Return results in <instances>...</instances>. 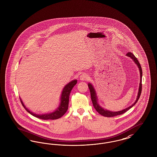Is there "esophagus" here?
<instances>
[{"instance_id": "1", "label": "esophagus", "mask_w": 157, "mask_h": 157, "mask_svg": "<svg viewBox=\"0 0 157 157\" xmlns=\"http://www.w3.org/2000/svg\"><path fill=\"white\" fill-rule=\"evenodd\" d=\"M80 80L81 81H86L88 79V75L86 74H82L79 77Z\"/></svg>"}]
</instances>
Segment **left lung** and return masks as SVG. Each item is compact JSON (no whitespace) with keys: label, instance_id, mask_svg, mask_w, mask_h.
I'll list each match as a JSON object with an SVG mask.
<instances>
[{"label":"left lung","instance_id":"obj_1","mask_svg":"<svg viewBox=\"0 0 157 157\" xmlns=\"http://www.w3.org/2000/svg\"><path fill=\"white\" fill-rule=\"evenodd\" d=\"M126 56L129 57L130 58H131L132 60L135 63V64L137 65L138 67L139 68V71H140V86H139V89H138V95H137V97L134 103L132 105H131L130 106L128 107L127 108L122 109V111H109L108 109H106L103 108L101 105L98 104V96L97 95V92L96 90H95L94 87L93 86V85L90 83H88V87L90 88V97H91V100L92 102L93 105L95 108V109H96V111H97L99 114H101V115H103L104 117H115L117 115H121L125 112H127L128 110H129L130 108H131L132 106H134L135 104L137 102V101H138L139 98L140 97L141 94V90H142V68L141 67V65L140 63V62H138V60L137 59V58H136V57L131 52L127 53Z\"/></svg>","mask_w":157,"mask_h":157}]
</instances>
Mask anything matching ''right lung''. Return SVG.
I'll list each match as a JSON object with an SVG mask.
<instances>
[{"mask_svg":"<svg viewBox=\"0 0 157 157\" xmlns=\"http://www.w3.org/2000/svg\"><path fill=\"white\" fill-rule=\"evenodd\" d=\"M77 83V80L74 79L71 81V82H69L67 84L63 89L62 90L61 96H60V102L59 106L56 108L55 111L53 112L46 113L44 114H37L33 112L30 111L29 109H28L26 106L24 105L22 99L20 98L21 102L23 106L25 108V109L26 110L27 112H29L32 115L37 117L38 118L42 119V120H56L62 117L66 112L67 111L68 109V104H69V95L70 93L71 92V90L74 88V86Z\"/></svg>","mask_w":157,"mask_h":157,"instance_id":"right-lung-1","label":"right lung"}]
</instances>
